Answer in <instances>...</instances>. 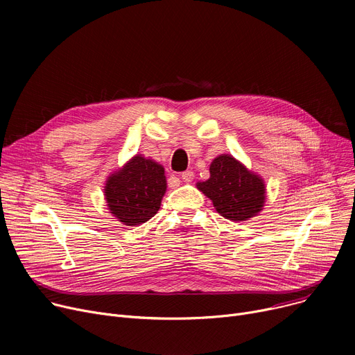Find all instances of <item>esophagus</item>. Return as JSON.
I'll use <instances>...</instances> for the list:
<instances>
[{
	"instance_id": "obj_1",
	"label": "esophagus",
	"mask_w": 355,
	"mask_h": 355,
	"mask_svg": "<svg viewBox=\"0 0 355 355\" xmlns=\"http://www.w3.org/2000/svg\"><path fill=\"white\" fill-rule=\"evenodd\" d=\"M181 178L184 182H191L194 180V173L193 171H184L181 174Z\"/></svg>"
}]
</instances>
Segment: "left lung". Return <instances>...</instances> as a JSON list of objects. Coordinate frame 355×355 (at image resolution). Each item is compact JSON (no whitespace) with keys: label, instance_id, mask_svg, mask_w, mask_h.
<instances>
[{"label":"left lung","instance_id":"obj_1","mask_svg":"<svg viewBox=\"0 0 355 355\" xmlns=\"http://www.w3.org/2000/svg\"><path fill=\"white\" fill-rule=\"evenodd\" d=\"M196 185L213 201L216 211L232 221L257 216L266 201L263 178L229 154L216 157L210 164V178Z\"/></svg>","mask_w":355,"mask_h":355}]
</instances>
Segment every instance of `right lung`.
I'll use <instances>...</instances> for the list:
<instances>
[{"label": "right lung", "instance_id": "obj_1", "mask_svg": "<svg viewBox=\"0 0 355 355\" xmlns=\"http://www.w3.org/2000/svg\"><path fill=\"white\" fill-rule=\"evenodd\" d=\"M165 191L164 166L141 154L112 173L103 187L109 213L125 226H138L154 217Z\"/></svg>", "mask_w": 355, "mask_h": 355}]
</instances>
